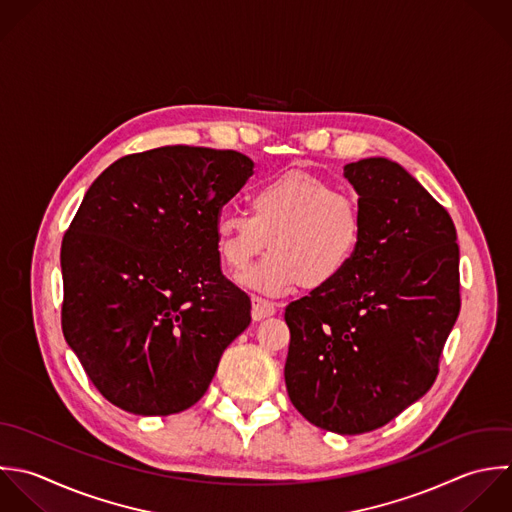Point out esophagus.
I'll use <instances>...</instances> for the list:
<instances>
[{
	"label": "esophagus",
	"mask_w": 512,
	"mask_h": 512,
	"mask_svg": "<svg viewBox=\"0 0 512 512\" xmlns=\"http://www.w3.org/2000/svg\"><path fill=\"white\" fill-rule=\"evenodd\" d=\"M275 311H277V309H275L273 303H269V301H265V299H261V297H257V295L251 297V315H253L255 321L273 317Z\"/></svg>",
	"instance_id": "esophagus-1"
}]
</instances>
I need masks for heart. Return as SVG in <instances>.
I'll use <instances>...</instances> for the list:
<instances>
[{
	"label": "heart",
	"mask_w": 512,
	"mask_h": 512,
	"mask_svg": "<svg viewBox=\"0 0 512 512\" xmlns=\"http://www.w3.org/2000/svg\"><path fill=\"white\" fill-rule=\"evenodd\" d=\"M221 261L247 269L267 247L271 253L239 277L247 289L279 297L303 285L331 287L355 261L363 241L359 203L321 177L291 171L249 193V213L221 211L215 219Z\"/></svg>",
	"instance_id": "obj_1"
}]
</instances>
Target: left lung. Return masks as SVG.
<instances>
[{
  "label": "left lung",
  "instance_id": "8db88e82",
  "mask_svg": "<svg viewBox=\"0 0 512 512\" xmlns=\"http://www.w3.org/2000/svg\"><path fill=\"white\" fill-rule=\"evenodd\" d=\"M359 195L363 241L331 287L285 309V385L315 427L361 435L393 421L435 383L461 311L457 229L399 163L343 169Z\"/></svg>",
  "mask_w": 512,
  "mask_h": 512
}]
</instances>
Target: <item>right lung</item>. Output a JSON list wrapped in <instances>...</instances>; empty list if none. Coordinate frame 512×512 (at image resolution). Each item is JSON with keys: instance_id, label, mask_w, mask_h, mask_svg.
Masks as SVG:
<instances>
[{"instance_id": "right-lung-1", "label": "right lung", "mask_w": 512, "mask_h": 512, "mask_svg": "<svg viewBox=\"0 0 512 512\" xmlns=\"http://www.w3.org/2000/svg\"><path fill=\"white\" fill-rule=\"evenodd\" d=\"M251 173L239 151L167 145L117 159L87 189L61 243V329L115 407L189 409L249 327L215 219Z\"/></svg>"}]
</instances>
